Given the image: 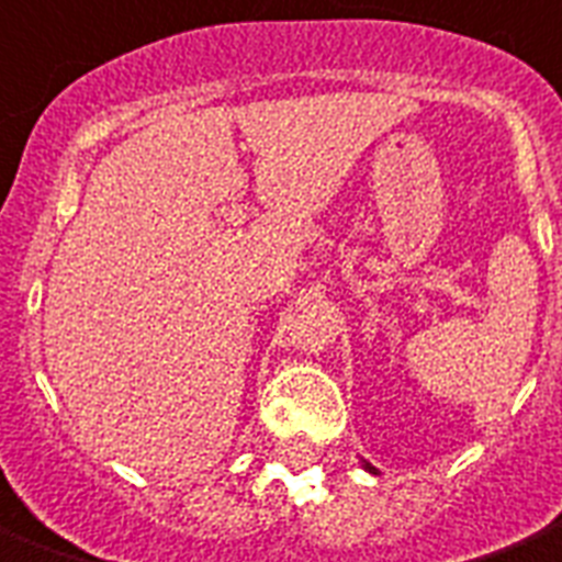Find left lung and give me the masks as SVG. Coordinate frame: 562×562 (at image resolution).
<instances>
[{"instance_id":"8db88e82","label":"left lung","mask_w":562,"mask_h":562,"mask_svg":"<svg viewBox=\"0 0 562 562\" xmlns=\"http://www.w3.org/2000/svg\"><path fill=\"white\" fill-rule=\"evenodd\" d=\"M366 471H369V473H375V468H372V464H366Z\"/></svg>"}]
</instances>
